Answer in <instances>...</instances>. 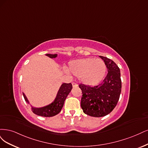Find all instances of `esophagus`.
Segmentation results:
<instances>
[{
    "label": "esophagus",
    "mask_w": 148,
    "mask_h": 148,
    "mask_svg": "<svg viewBox=\"0 0 148 148\" xmlns=\"http://www.w3.org/2000/svg\"><path fill=\"white\" fill-rule=\"evenodd\" d=\"M72 85H73V87H77V85H78L77 83H75V82H73V83H72Z\"/></svg>",
    "instance_id": "1"
}]
</instances>
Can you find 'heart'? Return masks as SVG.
<instances>
[{"label":"heart","mask_w":148,"mask_h":148,"mask_svg":"<svg viewBox=\"0 0 148 148\" xmlns=\"http://www.w3.org/2000/svg\"><path fill=\"white\" fill-rule=\"evenodd\" d=\"M68 70L75 77L80 78L84 84L95 85L103 79L106 66L101 59L87 58L71 61Z\"/></svg>","instance_id":"1"}]
</instances>
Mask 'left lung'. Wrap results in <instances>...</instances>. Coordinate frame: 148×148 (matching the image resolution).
<instances>
[{
	"label": "left lung",
	"mask_w": 148,
	"mask_h": 148,
	"mask_svg": "<svg viewBox=\"0 0 148 148\" xmlns=\"http://www.w3.org/2000/svg\"><path fill=\"white\" fill-rule=\"evenodd\" d=\"M105 63L108 74L97 86L79 85L82 90L80 105L85 114L100 117L108 115L117 105L122 88L120 69L111 59L99 56Z\"/></svg>",
	"instance_id": "8db88e82"
}]
</instances>
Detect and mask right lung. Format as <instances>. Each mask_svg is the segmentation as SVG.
<instances>
[{
    "label": "right lung",
    "instance_id": "add662e5",
    "mask_svg": "<svg viewBox=\"0 0 148 148\" xmlns=\"http://www.w3.org/2000/svg\"><path fill=\"white\" fill-rule=\"evenodd\" d=\"M47 56L51 58H56L57 54H46ZM73 86L72 84L71 83L69 84H63L59 90V91L57 94L56 98H55L54 102L49 105L40 108H32V111L33 113H34L36 115L42 116V117H53L56 114H58L61 110L63 106V104L64 103L65 99L68 95L70 93L71 90H72ZM24 98H25V101L29 103V101L27 99L25 95L23 93Z\"/></svg>",
    "mask_w": 148,
    "mask_h": 148
}]
</instances>
